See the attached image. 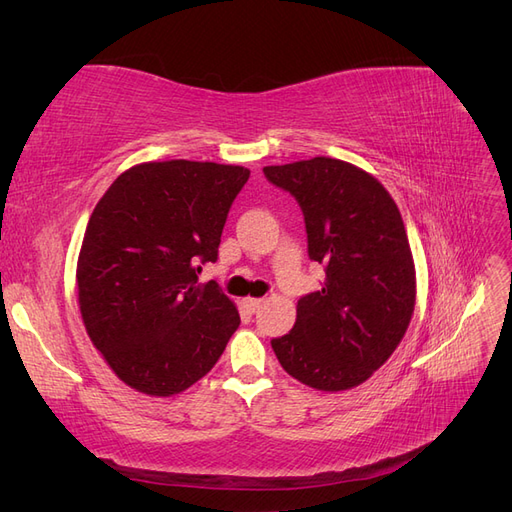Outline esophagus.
<instances>
[{"mask_svg":"<svg viewBox=\"0 0 512 512\" xmlns=\"http://www.w3.org/2000/svg\"><path fill=\"white\" fill-rule=\"evenodd\" d=\"M243 305L250 309V312H256V309H260V305H262V299H254V297H245L243 299Z\"/></svg>","mask_w":512,"mask_h":512,"instance_id":"34e87169","label":"esophagus"}]
</instances>
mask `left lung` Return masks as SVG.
Returning a JSON list of instances; mask_svg holds the SVG:
<instances>
[{
    "label": "left lung",
    "instance_id": "8db88e82",
    "mask_svg": "<svg viewBox=\"0 0 512 512\" xmlns=\"http://www.w3.org/2000/svg\"><path fill=\"white\" fill-rule=\"evenodd\" d=\"M305 215L309 258L327 269L297 303L290 333L271 342L288 374L339 393L374 376L404 339L416 303V269L393 196L367 170L318 156L265 166Z\"/></svg>",
    "mask_w": 512,
    "mask_h": 512
}]
</instances>
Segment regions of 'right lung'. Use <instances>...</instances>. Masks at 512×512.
Wrapping results in <instances>:
<instances>
[{
  "instance_id": "right-lung-1",
  "label": "right lung",
  "mask_w": 512,
  "mask_h": 512,
  "mask_svg": "<svg viewBox=\"0 0 512 512\" xmlns=\"http://www.w3.org/2000/svg\"><path fill=\"white\" fill-rule=\"evenodd\" d=\"M247 177L235 164L143 162L98 200L76 262L79 307L91 344L130 389L183 393L237 331V305L215 282L198 284V273L218 260Z\"/></svg>"
}]
</instances>
